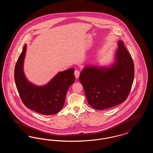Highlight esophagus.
<instances>
[{
  "mask_svg": "<svg viewBox=\"0 0 153 153\" xmlns=\"http://www.w3.org/2000/svg\"><path fill=\"white\" fill-rule=\"evenodd\" d=\"M79 75H80V71H78V70H75V71H74V76H75L76 78L78 79L79 77Z\"/></svg>",
  "mask_w": 153,
  "mask_h": 153,
  "instance_id": "obj_1",
  "label": "esophagus"
}]
</instances>
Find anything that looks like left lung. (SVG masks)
Wrapping results in <instances>:
<instances>
[{
    "mask_svg": "<svg viewBox=\"0 0 153 153\" xmlns=\"http://www.w3.org/2000/svg\"><path fill=\"white\" fill-rule=\"evenodd\" d=\"M134 77V65L122 41L117 42L114 61L104 66L87 64L79 80L88 103L94 108L108 109L122 103L129 94Z\"/></svg>",
    "mask_w": 153,
    "mask_h": 153,
    "instance_id": "obj_1",
    "label": "left lung"
}]
</instances>
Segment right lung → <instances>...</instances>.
Returning a JSON list of instances; mask_svg holds the SVG:
<instances>
[{"label": "right lung", "instance_id": "1", "mask_svg": "<svg viewBox=\"0 0 153 153\" xmlns=\"http://www.w3.org/2000/svg\"><path fill=\"white\" fill-rule=\"evenodd\" d=\"M26 50V44L15 68V84L22 101L26 107L38 113L56 114L63 107L67 91L75 81L74 69L59 72L47 84L36 85L27 79L24 72Z\"/></svg>", "mask_w": 153, "mask_h": 153}]
</instances>
